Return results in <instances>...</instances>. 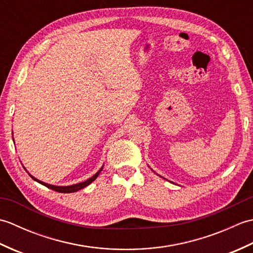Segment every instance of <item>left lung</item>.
Segmentation results:
<instances>
[{
  "label": "left lung",
  "instance_id": "obj_1",
  "mask_svg": "<svg viewBox=\"0 0 253 253\" xmlns=\"http://www.w3.org/2000/svg\"><path fill=\"white\" fill-rule=\"evenodd\" d=\"M152 170H153V169H152ZM153 171H154V170H153ZM154 173H155V171H154Z\"/></svg>",
  "mask_w": 253,
  "mask_h": 253
}]
</instances>
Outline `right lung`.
I'll use <instances>...</instances> for the list:
<instances>
[{"instance_id":"obj_1","label":"right lung","mask_w":253,"mask_h":253,"mask_svg":"<svg viewBox=\"0 0 253 253\" xmlns=\"http://www.w3.org/2000/svg\"><path fill=\"white\" fill-rule=\"evenodd\" d=\"M13 141H14V138H13ZM24 169H25V168H24ZM102 169H103V166H102V168H101L98 171H96V173H95L92 177H90L89 179L84 180V181H83V182H79V184L71 185V186H54V185L46 184V182H43V181H41V180H39V179H37L36 177H34V176L31 175V174H29L28 171H27V169H25V170L27 171V173L29 174V176L31 177L32 179L36 180V181H38V182H39V184H41V185H43V186H45V187H47V188H50V189H52V190L57 191V192H62V193H71V192H76V191H78V190H80V189H83V188L87 187L88 185H90L91 182H92L93 180H95V179H96V177H98V176H99V174L101 173Z\"/></svg>"}]
</instances>
